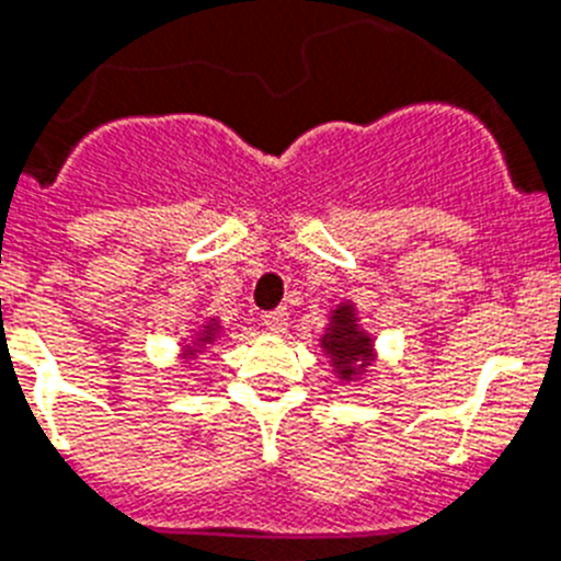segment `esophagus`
Here are the masks:
<instances>
[{
  "label": "esophagus",
  "instance_id": "obj_1",
  "mask_svg": "<svg viewBox=\"0 0 561 561\" xmlns=\"http://www.w3.org/2000/svg\"><path fill=\"white\" fill-rule=\"evenodd\" d=\"M262 324H265V330L271 332H282L287 327V310L285 307H276V310L262 312Z\"/></svg>",
  "mask_w": 561,
  "mask_h": 561
}]
</instances>
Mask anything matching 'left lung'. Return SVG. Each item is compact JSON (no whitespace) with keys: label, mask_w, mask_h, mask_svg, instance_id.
I'll return each instance as SVG.
<instances>
[{"label":"left lung","mask_w":561,"mask_h":561,"mask_svg":"<svg viewBox=\"0 0 561 561\" xmlns=\"http://www.w3.org/2000/svg\"><path fill=\"white\" fill-rule=\"evenodd\" d=\"M321 346L332 355V363L337 366V371L350 380L357 371V366H360L357 360H366L368 357V346H371V343H368V337L357 330L352 307H341V310H335V321H332L330 330H327Z\"/></svg>","instance_id":"8db88e82"}]
</instances>
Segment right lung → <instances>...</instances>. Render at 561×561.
Returning <instances> with one entry per match:
<instances>
[{
	"mask_svg": "<svg viewBox=\"0 0 561 561\" xmlns=\"http://www.w3.org/2000/svg\"><path fill=\"white\" fill-rule=\"evenodd\" d=\"M211 335V327H206V337H209Z\"/></svg>",
	"mask_w": 561,
	"mask_h": 561,
	"instance_id": "add662e5",
	"label": "right lung"
}]
</instances>
